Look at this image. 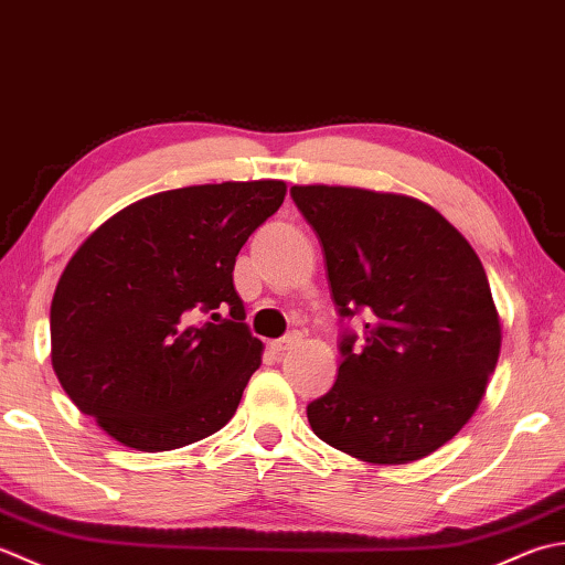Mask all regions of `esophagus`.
Wrapping results in <instances>:
<instances>
[{
    "mask_svg": "<svg viewBox=\"0 0 565 565\" xmlns=\"http://www.w3.org/2000/svg\"><path fill=\"white\" fill-rule=\"evenodd\" d=\"M299 341H302V339H299V333H290V337L273 341V343H270V349H273L275 353H282V351H290L292 347H297Z\"/></svg>",
    "mask_w": 565,
    "mask_h": 565,
    "instance_id": "34e87169",
    "label": "esophagus"
}]
</instances>
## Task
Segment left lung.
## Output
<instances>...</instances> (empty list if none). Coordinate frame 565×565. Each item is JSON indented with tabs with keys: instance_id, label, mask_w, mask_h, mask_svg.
<instances>
[{
	"instance_id": "obj_1",
	"label": "left lung",
	"mask_w": 565,
	"mask_h": 565,
	"mask_svg": "<svg viewBox=\"0 0 565 565\" xmlns=\"http://www.w3.org/2000/svg\"><path fill=\"white\" fill-rule=\"evenodd\" d=\"M292 200L324 246L339 315L367 312L365 343L343 337L337 383L309 402L312 431L365 463L434 454L473 417L500 359L502 324L478 253L407 194L295 185Z\"/></svg>"
}]
</instances>
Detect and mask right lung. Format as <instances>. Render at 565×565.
<instances>
[{
    "label": "right lung",
    "mask_w": 565,
    "mask_h": 565,
    "mask_svg": "<svg viewBox=\"0 0 565 565\" xmlns=\"http://www.w3.org/2000/svg\"><path fill=\"white\" fill-rule=\"evenodd\" d=\"M285 194L282 180L158 192L109 216L67 260L51 302V363L114 441L172 451L234 417L263 343L244 324L232 273ZM200 313L220 324L194 322Z\"/></svg>",
    "instance_id": "obj_1"
}]
</instances>
